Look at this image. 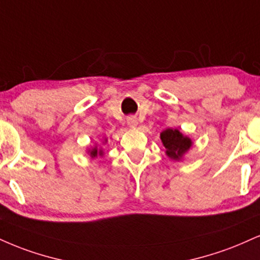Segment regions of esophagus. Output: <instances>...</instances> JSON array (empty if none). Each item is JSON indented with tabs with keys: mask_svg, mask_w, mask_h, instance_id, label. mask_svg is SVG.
I'll use <instances>...</instances> for the list:
<instances>
[{
	"mask_svg": "<svg viewBox=\"0 0 260 260\" xmlns=\"http://www.w3.org/2000/svg\"><path fill=\"white\" fill-rule=\"evenodd\" d=\"M127 124L131 128H136L137 126H138V120H137V117H128L127 118Z\"/></svg>",
	"mask_w": 260,
	"mask_h": 260,
	"instance_id": "obj_1",
	"label": "esophagus"
}]
</instances>
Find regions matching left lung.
<instances>
[{
	"label": "left lung",
	"instance_id": "obj_1",
	"mask_svg": "<svg viewBox=\"0 0 260 260\" xmlns=\"http://www.w3.org/2000/svg\"><path fill=\"white\" fill-rule=\"evenodd\" d=\"M160 138L166 149V155L173 161L183 160L193 144L191 138L184 136L178 128H167L162 131Z\"/></svg>",
	"mask_w": 260,
	"mask_h": 260
}]
</instances>
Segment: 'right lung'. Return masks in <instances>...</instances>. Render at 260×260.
Returning <instances> with one entry per match:
<instances>
[{"instance_id": "obj_1", "label": "right lung", "mask_w": 260, "mask_h": 260, "mask_svg": "<svg viewBox=\"0 0 260 260\" xmlns=\"http://www.w3.org/2000/svg\"><path fill=\"white\" fill-rule=\"evenodd\" d=\"M108 142V139H104V142L103 143H106ZM87 154H88L89 156H90V158H96L98 157V156H100V157H103V156H104V151H103V148H98V145H95L93 146V148H90V149H87Z\"/></svg>"}]
</instances>
